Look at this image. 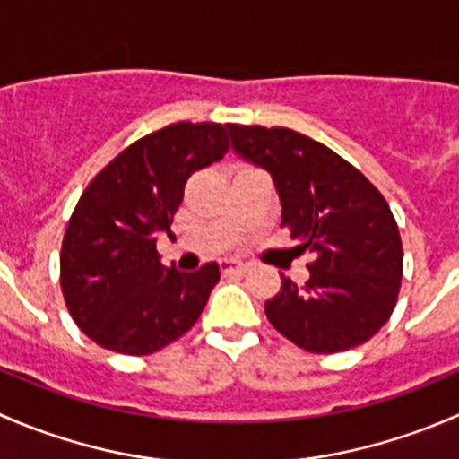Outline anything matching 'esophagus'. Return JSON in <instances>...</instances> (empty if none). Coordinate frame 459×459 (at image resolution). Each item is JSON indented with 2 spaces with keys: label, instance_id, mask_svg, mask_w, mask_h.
I'll list each match as a JSON object with an SVG mask.
<instances>
[{
  "label": "esophagus",
  "instance_id": "1",
  "mask_svg": "<svg viewBox=\"0 0 459 459\" xmlns=\"http://www.w3.org/2000/svg\"><path fill=\"white\" fill-rule=\"evenodd\" d=\"M247 271H248V264L239 262V259H224V262H221V273H224V275H235V273L242 275V273Z\"/></svg>",
  "mask_w": 459,
  "mask_h": 459
}]
</instances>
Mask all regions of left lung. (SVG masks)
Listing matches in <instances>:
<instances>
[{"mask_svg":"<svg viewBox=\"0 0 459 459\" xmlns=\"http://www.w3.org/2000/svg\"><path fill=\"white\" fill-rule=\"evenodd\" d=\"M238 155L271 173L281 226L311 253V277H289L264 304L286 340L317 355L368 342L391 317L402 284V239L391 206L353 164L290 128L229 124Z\"/></svg>","mask_w":459,"mask_h":459,"instance_id":"8db88e82","label":"left lung"}]
</instances>
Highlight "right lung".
Here are the masks:
<instances>
[{"mask_svg":"<svg viewBox=\"0 0 459 459\" xmlns=\"http://www.w3.org/2000/svg\"><path fill=\"white\" fill-rule=\"evenodd\" d=\"M226 128H160L124 148L82 193L64 233L59 281L71 317L101 349L151 355L202 316L220 266L166 268L155 242L170 233L188 178L229 151Z\"/></svg>","mask_w":459,"mask_h":459,"instance_id":"right-lung-1","label":"right lung"}]
</instances>
